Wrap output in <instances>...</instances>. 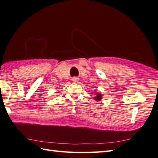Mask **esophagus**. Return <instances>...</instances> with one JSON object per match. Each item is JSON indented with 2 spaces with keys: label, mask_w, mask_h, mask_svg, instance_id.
I'll return each instance as SVG.
<instances>
[{
  "label": "esophagus",
  "mask_w": 158,
  "mask_h": 158,
  "mask_svg": "<svg viewBox=\"0 0 158 158\" xmlns=\"http://www.w3.org/2000/svg\"><path fill=\"white\" fill-rule=\"evenodd\" d=\"M73 81L74 82H78L79 81V79L77 77H74L73 79Z\"/></svg>",
  "instance_id": "obj_1"
}]
</instances>
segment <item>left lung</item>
Wrapping results in <instances>:
<instances>
[{"instance_id":"8db88e82","label":"left lung","mask_w":158,"mask_h":158,"mask_svg":"<svg viewBox=\"0 0 158 158\" xmlns=\"http://www.w3.org/2000/svg\"><path fill=\"white\" fill-rule=\"evenodd\" d=\"M94 94H95V95H94L95 96L94 97V99L95 102H99V101L102 99L103 95L102 94H101V93H99L98 91H95Z\"/></svg>"}]
</instances>
